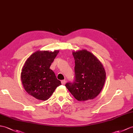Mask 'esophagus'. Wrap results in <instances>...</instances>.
I'll use <instances>...</instances> for the list:
<instances>
[{
  "instance_id": "esophagus-1",
  "label": "esophagus",
  "mask_w": 133,
  "mask_h": 133,
  "mask_svg": "<svg viewBox=\"0 0 133 133\" xmlns=\"http://www.w3.org/2000/svg\"><path fill=\"white\" fill-rule=\"evenodd\" d=\"M61 83L63 85H64V84H65V83H66V81H65V80H63V81H61Z\"/></svg>"
}]
</instances>
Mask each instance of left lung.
Wrapping results in <instances>:
<instances>
[{"label": "left lung", "mask_w": 133, "mask_h": 133, "mask_svg": "<svg viewBox=\"0 0 133 133\" xmlns=\"http://www.w3.org/2000/svg\"><path fill=\"white\" fill-rule=\"evenodd\" d=\"M75 59V79L65 86L76 100H93L100 93L106 79L103 64L91 52L85 49L73 51Z\"/></svg>", "instance_id": "8db88e82"}]
</instances>
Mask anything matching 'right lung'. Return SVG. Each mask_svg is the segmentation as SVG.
Masks as SVG:
<instances>
[{"mask_svg":"<svg viewBox=\"0 0 133 133\" xmlns=\"http://www.w3.org/2000/svg\"><path fill=\"white\" fill-rule=\"evenodd\" d=\"M59 50L54 51H37L28 58L21 73L25 90L39 100H47L55 89L61 85L52 70L50 69Z\"/></svg>","mask_w":133,"mask_h":133,"instance_id":"obj_1","label":"right lung"}]
</instances>
